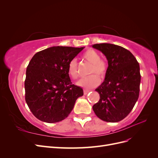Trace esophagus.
<instances>
[{"label": "esophagus", "instance_id": "34e87169", "mask_svg": "<svg viewBox=\"0 0 158 158\" xmlns=\"http://www.w3.org/2000/svg\"><path fill=\"white\" fill-rule=\"evenodd\" d=\"M91 90H89V89H84V95H86V94H88L89 92H90Z\"/></svg>", "mask_w": 158, "mask_h": 158}]
</instances>
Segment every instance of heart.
<instances>
[{"mask_svg":"<svg viewBox=\"0 0 158 158\" xmlns=\"http://www.w3.org/2000/svg\"><path fill=\"white\" fill-rule=\"evenodd\" d=\"M82 56L85 60L92 63L89 74H93L81 78L77 82V84L79 86L85 88L96 87L100 82V79L98 76L100 78H103L107 73L108 69L107 62L106 59L101 58L99 52L93 49H88L85 51L83 53ZM67 72L71 78L75 80L78 77V64L75 59H72L69 62ZM95 73L98 75H95Z\"/></svg>","mask_w":158,"mask_h":158,"instance_id":"heart-1","label":"heart"}]
</instances>
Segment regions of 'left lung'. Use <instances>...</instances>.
Segmentation results:
<instances>
[{
  "label": "left lung",
  "mask_w": 158,
  "mask_h": 158,
  "mask_svg": "<svg viewBox=\"0 0 158 158\" xmlns=\"http://www.w3.org/2000/svg\"><path fill=\"white\" fill-rule=\"evenodd\" d=\"M108 60L104 82L95 89L99 102L93 110L102 121H121L131 113L139 97L140 66L131 52L123 47L110 44H94Z\"/></svg>",
  "instance_id": "obj_1"
}]
</instances>
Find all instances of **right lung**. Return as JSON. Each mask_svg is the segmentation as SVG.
<instances>
[{"label":"right lung","instance_id":"1","mask_svg":"<svg viewBox=\"0 0 158 158\" xmlns=\"http://www.w3.org/2000/svg\"><path fill=\"white\" fill-rule=\"evenodd\" d=\"M84 47L55 46L37 52L26 69L25 99L39 120L54 123L64 120L82 96V88L71 82L68 65Z\"/></svg>","mask_w":158,"mask_h":158}]
</instances>
